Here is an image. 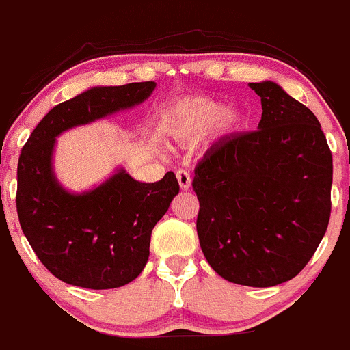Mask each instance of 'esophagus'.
Returning <instances> with one entry per match:
<instances>
[{
  "label": "esophagus",
  "mask_w": 350,
  "mask_h": 350,
  "mask_svg": "<svg viewBox=\"0 0 350 350\" xmlns=\"http://www.w3.org/2000/svg\"><path fill=\"white\" fill-rule=\"evenodd\" d=\"M176 178H178L181 189H184V191L189 189V187H191V174L186 171V169H178V171H176Z\"/></svg>",
  "instance_id": "obj_1"
}]
</instances>
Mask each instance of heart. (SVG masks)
I'll return each mask as SVG.
<instances>
[{
  "instance_id": "1",
  "label": "heart",
  "mask_w": 350,
  "mask_h": 350,
  "mask_svg": "<svg viewBox=\"0 0 350 350\" xmlns=\"http://www.w3.org/2000/svg\"><path fill=\"white\" fill-rule=\"evenodd\" d=\"M243 114L237 109H224L221 103L209 98H193L179 103L169 114L166 129L178 139L204 136L217 126L222 131L239 128Z\"/></svg>"
}]
</instances>
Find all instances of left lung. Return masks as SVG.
Wrapping results in <instances>:
<instances>
[{"label":"left lung","instance_id":"obj_1","mask_svg":"<svg viewBox=\"0 0 350 350\" xmlns=\"http://www.w3.org/2000/svg\"><path fill=\"white\" fill-rule=\"evenodd\" d=\"M256 131L211 146L194 169L199 244L226 281L272 287L295 278L331 217L332 154L312 111L272 81L251 83Z\"/></svg>","mask_w":350,"mask_h":350}]
</instances>
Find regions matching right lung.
Segmentation results:
<instances>
[{"label":"right lung","instance_id":"1","mask_svg":"<svg viewBox=\"0 0 350 350\" xmlns=\"http://www.w3.org/2000/svg\"><path fill=\"white\" fill-rule=\"evenodd\" d=\"M156 83L96 86L53 107L23 146L18 161L19 224L43 266L59 281L114 289L134 281L149 257L151 232L179 193L174 172L139 183L124 169L75 194L53 172L56 137L76 126L137 106Z\"/></svg>","mask_w":350,"mask_h":350}]
</instances>
